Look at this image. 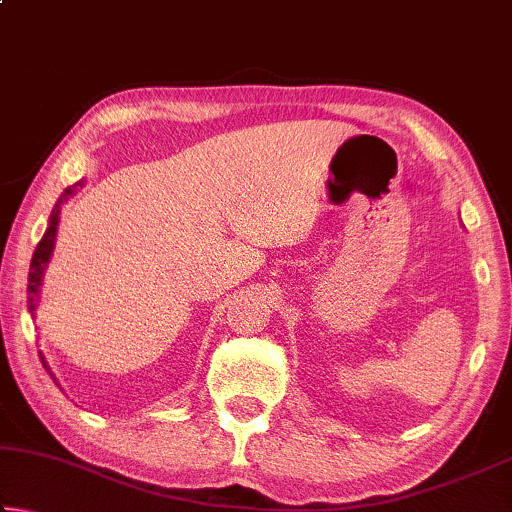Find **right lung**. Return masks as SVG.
<instances>
[{
  "label": "right lung",
  "mask_w": 512,
  "mask_h": 512,
  "mask_svg": "<svg viewBox=\"0 0 512 512\" xmlns=\"http://www.w3.org/2000/svg\"><path fill=\"white\" fill-rule=\"evenodd\" d=\"M76 185H81V183H76ZM76 185L67 187L65 192L60 194V198H58L56 205H54V210H51L49 225H47L45 235H42V239L38 241V246H36V253H33L31 268H29V287H27V291H29V311H31V316L36 314V300H38V291H40V282H42V271H45V266H47L49 257H51V250H54V239H56V225H58L60 205H63V203L67 201L69 194H74ZM40 359H42V357H40ZM42 366H45V370H49L45 361H42ZM49 375H51V372H49ZM51 377H54V375H51Z\"/></svg>",
  "instance_id": "add662e5"
}]
</instances>
